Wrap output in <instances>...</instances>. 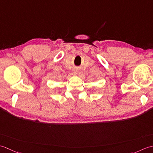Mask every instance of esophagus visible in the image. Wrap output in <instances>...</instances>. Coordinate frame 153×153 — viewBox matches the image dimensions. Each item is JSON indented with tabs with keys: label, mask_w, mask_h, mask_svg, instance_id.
I'll return each instance as SVG.
<instances>
[{
	"label": "esophagus",
	"mask_w": 153,
	"mask_h": 153,
	"mask_svg": "<svg viewBox=\"0 0 153 153\" xmlns=\"http://www.w3.org/2000/svg\"><path fill=\"white\" fill-rule=\"evenodd\" d=\"M75 73H77V72H76H76H75Z\"/></svg>",
	"instance_id": "obj_1"
}]
</instances>
